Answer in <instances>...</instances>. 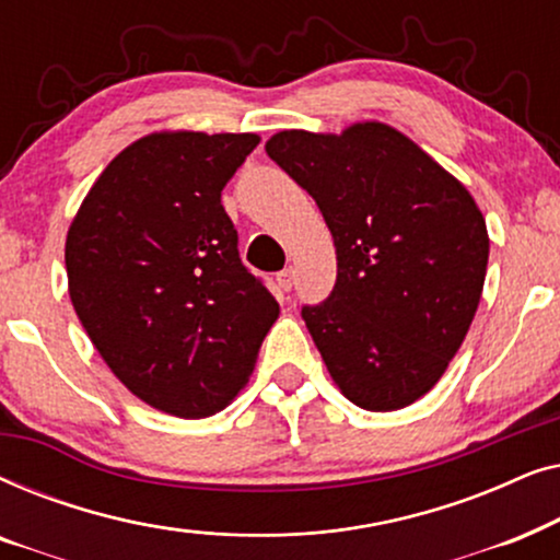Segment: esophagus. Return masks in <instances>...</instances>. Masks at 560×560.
<instances>
[{
    "label": "esophagus",
    "instance_id": "1",
    "mask_svg": "<svg viewBox=\"0 0 560 560\" xmlns=\"http://www.w3.org/2000/svg\"><path fill=\"white\" fill-rule=\"evenodd\" d=\"M278 282H280V288L282 290H290L295 285V275H293V267H288V270H282L280 275H278Z\"/></svg>",
    "mask_w": 560,
    "mask_h": 560
}]
</instances>
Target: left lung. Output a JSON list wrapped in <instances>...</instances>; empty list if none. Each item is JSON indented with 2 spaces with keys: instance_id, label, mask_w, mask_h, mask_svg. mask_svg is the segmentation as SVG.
Wrapping results in <instances>:
<instances>
[{
  "instance_id": "left-lung-1",
  "label": "left lung",
  "mask_w": 560,
  "mask_h": 560,
  "mask_svg": "<svg viewBox=\"0 0 560 560\" xmlns=\"http://www.w3.org/2000/svg\"><path fill=\"white\" fill-rule=\"evenodd\" d=\"M267 155L331 229L336 285L303 320L343 397L387 412L456 357L485 288L489 234L462 180L382 121L341 135L282 129Z\"/></svg>"
}]
</instances>
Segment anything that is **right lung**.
Masks as SVG:
<instances>
[{"label":"right lung","instance_id":"obj_1","mask_svg":"<svg viewBox=\"0 0 560 560\" xmlns=\"http://www.w3.org/2000/svg\"><path fill=\"white\" fill-rule=\"evenodd\" d=\"M252 132H152L104 167L66 236L68 293L106 366L150 408L209 418L280 316L242 265L221 190Z\"/></svg>","mask_w":560,"mask_h":560}]
</instances>
